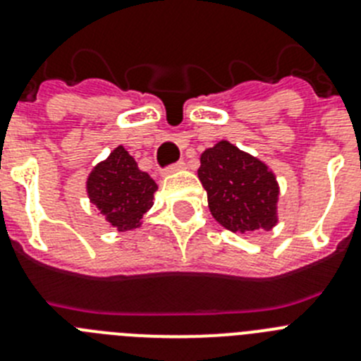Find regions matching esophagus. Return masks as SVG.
Instances as JSON below:
<instances>
[{
  "instance_id": "34e87169",
  "label": "esophagus",
  "mask_w": 361,
  "mask_h": 361,
  "mask_svg": "<svg viewBox=\"0 0 361 361\" xmlns=\"http://www.w3.org/2000/svg\"><path fill=\"white\" fill-rule=\"evenodd\" d=\"M184 168H186V164H184L183 161H178V162H175V164L168 166V168H166V170H164V173H166V175H170V173H175V171L184 170Z\"/></svg>"
}]
</instances>
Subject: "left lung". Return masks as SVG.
I'll list each match as a JSON object with an SVG mask.
<instances>
[{
	"label": "left lung",
	"instance_id": "left-lung-1",
	"mask_svg": "<svg viewBox=\"0 0 361 361\" xmlns=\"http://www.w3.org/2000/svg\"><path fill=\"white\" fill-rule=\"evenodd\" d=\"M197 173L208 193L209 212L220 226L233 233L276 226L280 188L266 162L229 141H219L204 149Z\"/></svg>",
	"mask_w": 361,
	"mask_h": 361
}]
</instances>
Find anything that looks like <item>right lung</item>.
<instances>
[{"instance_id":"right-lung-1","label":"right lung","mask_w":361,"mask_h":361,"mask_svg":"<svg viewBox=\"0 0 361 361\" xmlns=\"http://www.w3.org/2000/svg\"><path fill=\"white\" fill-rule=\"evenodd\" d=\"M157 184L139 170L124 146H117L104 161L94 166L86 178L88 199L117 231L141 228L142 216L153 206Z\"/></svg>"}]
</instances>
